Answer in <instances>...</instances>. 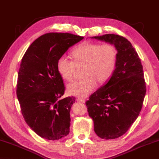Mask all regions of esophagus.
I'll return each mask as SVG.
<instances>
[{
  "instance_id": "1",
  "label": "esophagus",
  "mask_w": 159,
  "mask_h": 159,
  "mask_svg": "<svg viewBox=\"0 0 159 159\" xmlns=\"http://www.w3.org/2000/svg\"><path fill=\"white\" fill-rule=\"evenodd\" d=\"M77 101H79L80 102H82V103H84V102H85V99H84V98H77Z\"/></svg>"
}]
</instances>
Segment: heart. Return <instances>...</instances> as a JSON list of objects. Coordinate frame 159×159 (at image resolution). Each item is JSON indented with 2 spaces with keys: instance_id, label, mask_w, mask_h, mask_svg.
<instances>
[{
  "instance_id": "1",
  "label": "heart",
  "mask_w": 159,
  "mask_h": 159,
  "mask_svg": "<svg viewBox=\"0 0 159 159\" xmlns=\"http://www.w3.org/2000/svg\"><path fill=\"white\" fill-rule=\"evenodd\" d=\"M73 61L61 56L57 61V70L62 79L71 81L75 74L76 64L84 65L85 79L75 80L67 87L69 95L85 97L96 88L97 80L104 83L116 70L118 51L111 44L84 43L72 52Z\"/></svg>"
}]
</instances>
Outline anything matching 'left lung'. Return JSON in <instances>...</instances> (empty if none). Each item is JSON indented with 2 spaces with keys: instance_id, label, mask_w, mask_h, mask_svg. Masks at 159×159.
Here are the masks:
<instances>
[{
  "instance_id": "1",
  "label": "left lung",
  "mask_w": 159,
  "mask_h": 159,
  "mask_svg": "<svg viewBox=\"0 0 159 159\" xmlns=\"http://www.w3.org/2000/svg\"><path fill=\"white\" fill-rule=\"evenodd\" d=\"M91 39L112 44L118 51L114 75L85 103L95 134L102 139H115L128 131L142 110L146 92L143 66L131 43L123 36L107 34Z\"/></svg>"
}]
</instances>
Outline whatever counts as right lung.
Masks as SVG:
<instances>
[{"instance_id":"add662e5","label":"right lung","mask_w":159,"mask_h":159,"mask_svg":"<svg viewBox=\"0 0 159 159\" xmlns=\"http://www.w3.org/2000/svg\"><path fill=\"white\" fill-rule=\"evenodd\" d=\"M84 37L70 33L40 36L25 51L17 76V97L25 121L43 138L57 140L70 132L75 97L60 99L65 87L57 61Z\"/></svg>"}]
</instances>
